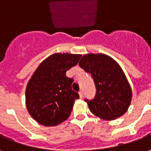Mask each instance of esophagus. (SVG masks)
Returning a JSON list of instances; mask_svg holds the SVG:
<instances>
[{"label":"esophagus","instance_id":"esophagus-1","mask_svg":"<svg viewBox=\"0 0 151 151\" xmlns=\"http://www.w3.org/2000/svg\"><path fill=\"white\" fill-rule=\"evenodd\" d=\"M79 96H80V99L83 98V92H82V91H79Z\"/></svg>","mask_w":151,"mask_h":151}]
</instances>
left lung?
I'll return each mask as SVG.
<instances>
[{"label": "left lung", "mask_w": 151, "mask_h": 151, "mask_svg": "<svg viewBox=\"0 0 151 151\" xmlns=\"http://www.w3.org/2000/svg\"><path fill=\"white\" fill-rule=\"evenodd\" d=\"M79 66L91 74L96 87L94 99H85L90 111L108 120L125 113L131 104L132 90L119 64L104 54H86Z\"/></svg>", "instance_id": "1"}]
</instances>
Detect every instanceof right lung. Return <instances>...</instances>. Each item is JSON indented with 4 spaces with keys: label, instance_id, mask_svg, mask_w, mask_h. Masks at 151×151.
Instances as JSON below:
<instances>
[{
    "label": "right lung",
    "instance_id": "1",
    "mask_svg": "<svg viewBox=\"0 0 151 151\" xmlns=\"http://www.w3.org/2000/svg\"><path fill=\"white\" fill-rule=\"evenodd\" d=\"M78 54L55 53L43 60L26 89V106L40 124L56 126L68 119L78 94L72 90L73 78L66 71L75 66Z\"/></svg>",
    "mask_w": 151,
    "mask_h": 151
}]
</instances>
